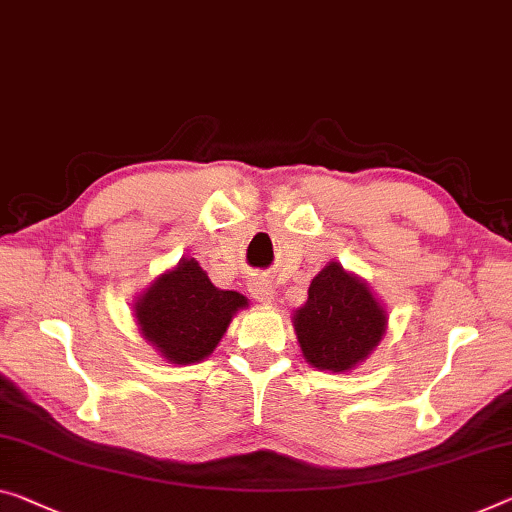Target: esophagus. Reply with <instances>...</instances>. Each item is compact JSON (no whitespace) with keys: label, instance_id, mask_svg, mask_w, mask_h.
<instances>
[{"label":"esophagus","instance_id":"obj_1","mask_svg":"<svg viewBox=\"0 0 512 512\" xmlns=\"http://www.w3.org/2000/svg\"><path fill=\"white\" fill-rule=\"evenodd\" d=\"M249 293H251V297H256L258 302H265V304H270L274 300L272 283L263 277H256L249 281Z\"/></svg>","mask_w":512,"mask_h":512}]
</instances>
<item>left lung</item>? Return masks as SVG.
<instances>
[{"instance_id":"obj_1","label":"left lung","mask_w":512,"mask_h":512,"mask_svg":"<svg viewBox=\"0 0 512 512\" xmlns=\"http://www.w3.org/2000/svg\"><path fill=\"white\" fill-rule=\"evenodd\" d=\"M293 327L302 355L313 368L345 373L382 341L387 311L364 281L345 272L343 265L329 263L313 277Z\"/></svg>"}]
</instances>
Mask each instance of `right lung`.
Returning <instances> with one entry per match:
<instances>
[{"mask_svg":"<svg viewBox=\"0 0 512 512\" xmlns=\"http://www.w3.org/2000/svg\"><path fill=\"white\" fill-rule=\"evenodd\" d=\"M245 306V295L212 286L194 258H183L137 297L135 318L141 336L164 359L187 366L217 348L231 318Z\"/></svg>","mask_w":512,"mask_h":512,"instance_id":"1","label":"right lung"}]
</instances>
